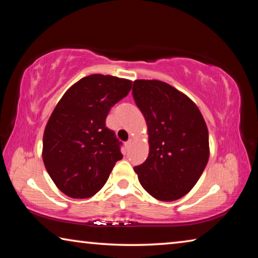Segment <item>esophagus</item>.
I'll return each mask as SVG.
<instances>
[{"instance_id": "34e87169", "label": "esophagus", "mask_w": 258, "mask_h": 258, "mask_svg": "<svg viewBox=\"0 0 258 258\" xmlns=\"http://www.w3.org/2000/svg\"><path fill=\"white\" fill-rule=\"evenodd\" d=\"M131 145H132V140H128V141L125 143V147H126V148H127V149H128V148L131 147Z\"/></svg>"}]
</instances>
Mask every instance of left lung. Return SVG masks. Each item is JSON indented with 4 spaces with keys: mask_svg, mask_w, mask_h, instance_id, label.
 I'll list each match as a JSON object with an SVG mask.
<instances>
[{
    "mask_svg": "<svg viewBox=\"0 0 258 258\" xmlns=\"http://www.w3.org/2000/svg\"><path fill=\"white\" fill-rule=\"evenodd\" d=\"M132 94L149 135V156L134 167L139 181L161 202L180 199L198 182L209 158L208 130L202 112L165 82L134 81Z\"/></svg>",
    "mask_w": 258,
    "mask_h": 258,
    "instance_id": "8db88e82",
    "label": "left lung"
}]
</instances>
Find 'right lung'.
<instances>
[{"label": "right lung", "mask_w": 258, "mask_h": 258, "mask_svg": "<svg viewBox=\"0 0 258 258\" xmlns=\"http://www.w3.org/2000/svg\"><path fill=\"white\" fill-rule=\"evenodd\" d=\"M131 87L132 82L124 78L86 76L69 87L51 113L43 135V161L68 197H92L123 158L121 142L106 126V118Z\"/></svg>", "instance_id": "add662e5"}]
</instances>
